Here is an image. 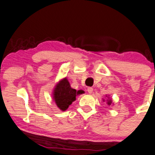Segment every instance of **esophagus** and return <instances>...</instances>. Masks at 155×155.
<instances>
[{"mask_svg": "<svg viewBox=\"0 0 155 155\" xmlns=\"http://www.w3.org/2000/svg\"><path fill=\"white\" fill-rule=\"evenodd\" d=\"M87 91H88L89 94H92V92H93L92 87H89V88L87 89Z\"/></svg>", "mask_w": 155, "mask_h": 155, "instance_id": "esophagus-1", "label": "esophagus"}]
</instances>
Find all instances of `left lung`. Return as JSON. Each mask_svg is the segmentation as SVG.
<instances>
[{"mask_svg":"<svg viewBox=\"0 0 155 155\" xmlns=\"http://www.w3.org/2000/svg\"><path fill=\"white\" fill-rule=\"evenodd\" d=\"M105 97H107V99L106 100V104H107V105H113V101H112V98H110L109 96H107L106 95V96H105ZM103 101H105L104 99H103Z\"/></svg>","mask_w":155,"mask_h":155,"instance_id":"left-lung-1","label":"left lung"}]
</instances>
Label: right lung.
Returning a JSON list of instances; mask_svg holds the SVG:
<instances>
[{
	"label": "right lung",
	"mask_w": 155,
	"mask_h": 155,
	"mask_svg": "<svg viewBox=\"0 0 155 155\" xmlns=\"http://www.w3.org/2000/svg\"><path fill=\"white\" fill-rule=\"evenodd\" d=\"M83 93H84L83 90L77 91L73 89L68 79L64 78L57 82L53 89V101L61 111H66L69 105L76 100V96Z\"/></svg>",
	"instance_id": "1"
}]
</instances>
